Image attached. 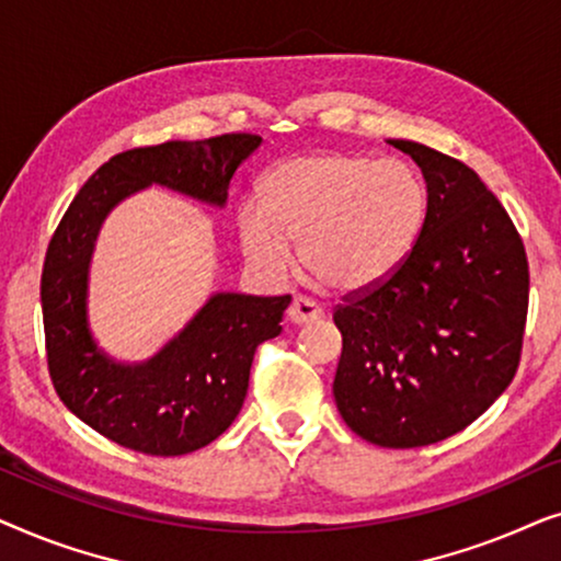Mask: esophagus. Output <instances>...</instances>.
<instances>
[{"label":"esophagus","instance_id":"1","mask_svg":"<svg viewBox=\"0 0 561 561\" xmlns=\"http://www.w3.org/2000/svg\"><path fill=\"white\" fill-rule=\"evenodd\" d=\"M321 317H324V311H321L313 301H309V298H294V304L288 306V321L294 327H304L309 324V321H319Z\"/></svg>","mask_w":561,"mask_h":561}]
</instances>
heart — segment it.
Returning a JSON list of instances; mask_svg holds the SVG:
<instances>
[{
	"label": "heart",
	"instance_id": "1",
	"mask_svg": "<svg viewBox=\"0 0 561 561\" xmlns=\"http://www.w3.org/2000/svg\"><path fill=\"white\" fill-rule=\"evenodd\" d=\"M426 211V183L403 160L317 152L265 175L260 209L237 217V240L244 260L271 275L286 271L298 242V263L319 286L359 294L409 260Z\"/></svg>",
	"mask_w": 561,
	"mask_h": 561
}]
</instances>
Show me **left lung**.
<instances>
[{
  "instance_id": "left-lung-1",
  "label": "left lung",
  "mask_w": 561,
  "mask_h": 561,
  "mask_svg": "<svg viewBox=\"0 0 561 561\" xmlns=\"http://www.w3.org/2000/svg\"><path fill=\"white\" fill-rule=\"evenodd\" d=\"M421 168L426 225L386 283L334 311L344 424L388 449L436 444L482 416L518 370L528 260L480 175L413 140H388Z\"/></svg>"
}]
</instances>
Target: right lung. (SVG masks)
<instances>
[{"label":"right lung","instance_id":"1","mask_svg":"<svg viewBox=\"0 0 561 561\" xmlns=\"http://www.w3.org/2000/svg\"><path fill=\"white\" fill-rule=\"evenodd\" d=\"M260 142L221 135L119 152L83 183L53 234L41 280L53 386L68 411L122 447L179 457L225 434L248 396L257 344L280 334L290 296L217 290L156 355L122 363L89 324V271L104 219L150 186L225 209L229 181Z\"/></svg>","mask_w":561,"mask_h":561}]
</instances>
